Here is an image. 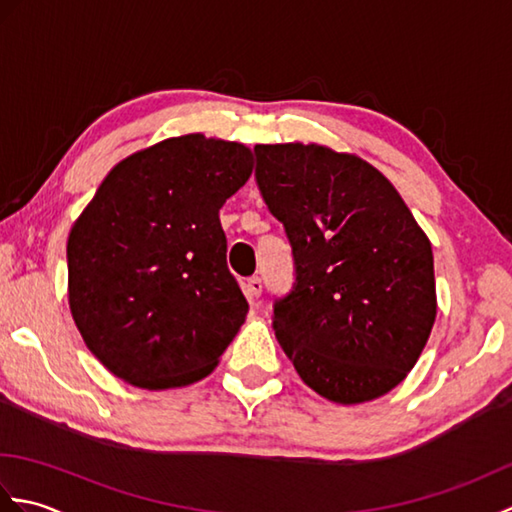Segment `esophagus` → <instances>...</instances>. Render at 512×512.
I'll return each mask as SVG.
<instances>
[{"label":"esophagus","mask_w":512,"mask_h":512,"mask_svg":"<svg viewBox=\"0 0 512 512\" xmlns=\"http://www.w3.org/2000/svg\"><path fill=\"white\" fill-rule=\"evenodd\" d=\"M262 288H264V284H262V279H259V277H250V279H246V284H244V292H246V297L250 301L259 299V295H262Z\"/></svg>","instance_id":"1"}]
</instances>
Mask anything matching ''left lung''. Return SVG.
Returning a JSON list of instances; mask_svg holds the SVG:
<instances>
[{"mask_svg": "<svg viewBox=\"0 0 512 512\" xmlns=\"http://www.w3.org/2000/svg\"><path fill=\"white\" fill-rule=\"evenodd\" d=\"M255 182L292 248L273 330L303 383L343 405L394 389L436 321L427 235L383 173L321 145H257Z\"/></svg>", "mask_w": 512, "mask_h": 512, "instance_id": "8db88e82", "label": "left lung"}]
</instances>
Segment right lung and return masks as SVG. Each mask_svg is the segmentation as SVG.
<instances>
[{
    "instance_id": "obj_1",
    "label": "right lung",
    "mask_w": 512,
    "mask_h": 512,
    "mask_svg": "<svg viewBox=\"0 0 512 512\" xmlns=\"http://www.w3.org/2000/svg\"><path fill=\"white\" fill-rule=\"evenodd\" d=\"M250 171L239 143L162 140L118 162L72 226L74 323L125 383H195L244 323L248 301L226 266L220 209Z\"/></svg>"
}]
</instances>
